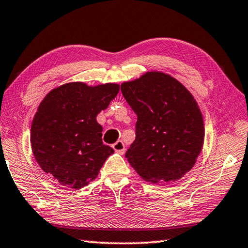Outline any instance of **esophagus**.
<instances>
[{"label":"esophagus","instance_id":"1","mask_svg":"<svg viewBox=\"0 0 248 248\" xmlns=\"http://www.w3.org/2000/svg\"><path fill=\"white\" fill-rule=\"evenodd\" d=\"M113 149L116 152H118L119 155H124L125 147H124V144L123 143V140H117L115 144H113Z\"/></svg>","mask_w":248,"mask_h":248}]
</instances>
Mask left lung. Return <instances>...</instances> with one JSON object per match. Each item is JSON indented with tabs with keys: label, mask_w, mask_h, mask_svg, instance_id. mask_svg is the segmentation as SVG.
<instances>
[{
	"label": "left lung",
	"mask_w": 248,
	"mask_h": 248,
	"mask_svg": "<svg viewBox=\"0 0 248 248\" xmlns=\"http://www.w3.org/2000/svg\"><path fill=\"white\" fill-rule=\"evenodd\" d=\"M120 89L138 115L135 140L125 152L131 166L152 183L183 177L196 163L204 138L202 116L191 93L162 72H147Z\"/></svg>",
	"instance_id": "obj_1"
}]
</instances>
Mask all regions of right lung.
I'll use <instances>...</instances> for the list:
<instances>
[{"label": "right lung", "mask_w": 248, "mask_h": 248, "mask_svg": "<svg viewBox=\"0 0 248 248\" xmlns=\"http://www.w3.org/2000/svg\"><path fill=\"white\" fill-rule=\"evenodd\" d=\"M118 93L117 84L89 87L68 83L51 91L40 103L31 124V150L56 182L73 189L84 187L114 154L103 145L96 117Z\"/></svg>", "instance_id": "1"}]
</instances>
